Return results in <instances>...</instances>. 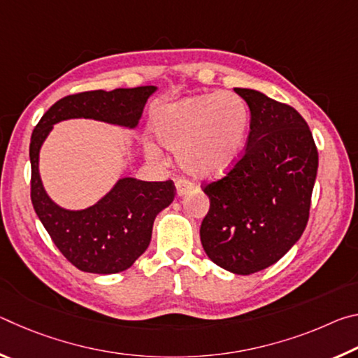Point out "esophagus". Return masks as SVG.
Instances as JSON below:
<instances>
[{
  "label": "esophagus",
  "instance_id": "obj_1",
  "mask_svg": "<svg viewBox=\"0 0 358 358\" xmlns=\"http://www.w3.org/2000/svg\"><path fill=\"white\" fill-rule=\"evenodd\" d=\"M175 187H177V194H178V196H185V194H187V192H189V191L192 189L194 185L191 183L189 180L180 178V180H177V183H175Z\"/></svg>",
  "mask_w": 358,
  "mask_h": 358
}]
</instances>
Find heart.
Segmentation results:
<instances>
[{
    "instance_id": "b5f03b06",
    "label": "heart",
    "mask_w": 358,
    "mask_h": 358,
    "mask_svg": "<svg viewBox=\"0 0 358 358\" xmlns=\"http://www.w3.org/2000/svg\"><path fill=\"white\" fill-rule=\"evenodd\" d=\"M250 108L230 92L191 96L164 106L156 113L153 131L167 150L177 151L178 166L196 178L227 173L245 151ZM151 159L159 161L161 148L147 142Z\"/></svg>"
}]
</instances>
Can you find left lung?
<instances>
[{"instance_id":"8db88e82","label":"left lung","mask_w":358,"mask_h":358,"mask_svg":"<svg viewBox=\"0 0 358 358\" xmlns=\"http://www.w3.org/2000/svg\"><path fill=\"white\" fill-rule=\"evenodd\" d=\"M251 112L245 153L226 177L203 187L210 210L201 226L207 256L235 275L278 262L310 217L319 156L294 107L250 88H235Z\"/></svg>"}]
</instances>
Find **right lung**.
Returning <instances> with one entry per match:
<instances>
[{"label":"right lung","mask_w":358,"mask_h":358,"mask_svg":"<svg viewBox=\"0 0 358 358\" xmlns=\"http://www.w3.org/2000/svg\"><path fill=\"white\" fill-rule=\"evenodd\" d=\"M156 87L85 92L55 102L36 126L29 143L31 202L42 226L63 256L87 273L128 270L147 251L153 222L172 203L175 186L167 181L120 178L101 201L85 210H66L48 197L39 175V151L53 124L90 118L134 129Z\"/></svg>","instance_id":"1"}]
</instances>
